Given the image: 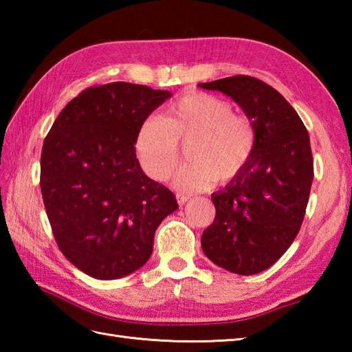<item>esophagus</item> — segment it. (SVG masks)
<instances>
[{
    "instance_id": "obj_1",
    "label": "esophagus",
    "mask_w": 352,
    "mask_h": 352,
    "mask_svg": "<svg viewBox=\"0 0 352 352\" xmlns=\"http://www.w3.org/2000/svg\"><path fill=\"white\" fill-rule=\"evenodd\" d=\"M189 199H190V197H189V195H186V193H180V192L177 193V201H178V204H180V206H183V204L188 203Z\"/></svg>"
}]
</instances>
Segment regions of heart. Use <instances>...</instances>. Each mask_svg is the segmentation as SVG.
Returning <instances> with one entry per match:
<instances>
[{
  "label": "heart",
  "mask_w": 352,
  "mask_h": 352,
  "mask_svg": "<svg viewBox=\"0 0 352 352\" xmlns=\"http://www.w3.org/2000/svg\"><path fill=\"white\" fill-rule=\"evenodd\" d=\"M188 163L180 168L174 186L183 192L208 189L218 180L234 178L256 149L257 131L248 118L233 113L231 102L206 92L182 96L140 124L134 151L142 170L154 182L168 180L186 144Z\"/></svg>",
  "instance_id": "1"
}]
</instances>
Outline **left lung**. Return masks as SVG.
I'll use <instances>...</instances> for the list:
<instances>
[{
	"label": "left lung",
	"instance_id": "1",
	"mask_svg": "<svg viewBox=\"0 0 352 352\" xmlns=\"http://www.w3.org/2000/svg\"><path fill=\"white\" fill-rule=\"evenodd\" d=\"M198 86L231 96L257 131L250 162L212 195L216 216L201 246L230 272L258 274L287 251L301 228L313 182L309 133L284 96L258 78L234 76Z\"/></svg>",
	"mask_w": 352,
	"mask_h": 352
}]
</instances>
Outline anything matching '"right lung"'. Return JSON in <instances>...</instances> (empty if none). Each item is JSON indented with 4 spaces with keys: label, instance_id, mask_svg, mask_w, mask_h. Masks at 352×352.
<instances>
[{
    "label": "right lung",
    "instance_id": "add662e5",
    "mask_svg": "<svg viewBox=\"0 0 352 352\" xmlns=\"http://www.w3.org/2000/svg\"><path fill=\"white\" fill-rule=\"evenodd\" d=\"M172 94L142 85L89 87L43 140L41 190L58 248L80 271L115 280L144 266L154 233L178 208L136 159L140 124Z\"/></svg>",
    "mask_w": 352,
    "mask_h": 352
}]
</instances>
